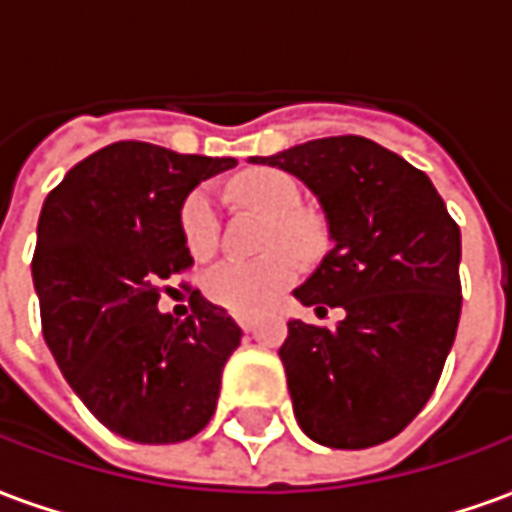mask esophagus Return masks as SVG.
Instances as JSON below:
<instances>
[{"label":"esophagus","mask_w":512,"mask_h":512,"mask_svg":"<svg viewBox=\"0 0 512 512\" xmlns=\"http://www.w3.org/2000/svg\"><path fill=\"white\" fill-rule=\"evenodd\" d=\"M235 323H238V326H241L244 332H252V329H255L257 318L252 315V312H238V315H235Z\"/></svg>","instance_id":"1"}]
</instances>
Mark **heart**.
Segmentation results:
<instances>
[{"label": "heart", "mask_w": 512, "mask_h": 512, "mask_svg": "<svg viewBox=\"0 0 512 512\" xmlns=\"http://www.w3.org/2000/svg\"><path fill=\"white\" fill-rule=\"evenodd\" d=\"M230 191L238 202L257 208L271 216L266 246L274 252L263 257H227L213 266L205 277V296L230 312H263L299 279V255H312L318 246V233L304 216L301 189L288 172L274 167H260L241 172L230 183ZM180 233L194 255H211L219 244V208L213 191L200 186L186 194L180 205ZM288 245V250H279Z\"/></svg>", "instance_id": "b5f03b06"}]
</instances>
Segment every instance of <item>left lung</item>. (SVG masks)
<instances>
[{
	"label": "left lung",
	"instance_id": "obj_1",
	"mask_svg": "<svg viewBox=\"0 0 512 512\" xmlns=\"http://www.w3.org/2000/svg\"><path fill=\"white\" fill-rule=\"evenodd\" d=\"M304 180L332 249L293 296L332 329L288 323L279 348L293 414L323 447L395 439L439 384L461 318V230L422 169L365 136H326L249 158Z\"/></svg>",
	"mask_w": 512,
	"mask_h": 512
}]
</instances>
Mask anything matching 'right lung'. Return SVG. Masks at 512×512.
<instances>
[{
  "label": "right lung",
  "instance_id": "right-lung-1",
  "mask_svg": "<svg viewBox=\"0 0 512 512\" xmlns=\"http://www.w3.org/2000/svg\"><path fill=\"white\" fill-rule=\"evenodd\" d=\"M235 158L180 156L115 142L49 191L32 279L62 376L93 417L136 444H178L216 411L222 370L241 343L227 310L191 293V315L158 312L172 274L191 268L180 205Z\"/></svg>",
  "mask_w": 512,
  "mask_h": 512
}]
</instances>
